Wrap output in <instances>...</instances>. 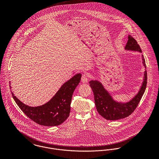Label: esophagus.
<instances>
[{
    "label": "esophagus",
    "mask_w": 159,
    "mask_h": 159,
    "mask_svg": "<svg viewBox=\"0 0 159 159\" xmlns=\"http://www.w3.org/2000/svg\"><path fill=\"white\" fill-rule=\"evenodd\" d=\"M89 80V75L88 73H84L82 75V77H81V81L83 83H87L88 81Z\"/></svg>",
    "instance_id": "obj_1"
}]
</instances>
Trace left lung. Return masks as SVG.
I'll return each instance as SVG.
<instances>
[{
  "label": "left lung",
  "instance_id": "obj_1",
  "mask_svg": "<svg viewBox=\"0 0 159 159\" xmlns=\"http://www.w3.org/2000/svg\"><path fill=\"white\" fill-rule=\"evenodd\" d=\"M125 49L137 51L139 52H142L136 40L130 35L128 36V41L125 47ZM142 60L143 66L146 68L145 60L143 55ZM89 84L93 92L95 104L98 113L107 120H116L128 117L136 109L146 90L147 84V72L146 70H145L143 82L138 93L132 100L127 103H121L115 101L110 93L105 89L103 84L98 81L92 80L89 81Z\"/></svg>",
  "mask_w": 159,
  "mask_h": 159
}]
</instances>
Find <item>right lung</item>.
<instances>
[{
	"mask_svg": "<svg viewBox=\"0 0 159 159\" xmlns=\"http://www.w3.org/2000/svg\"><path fill=\"white\" fill-rule=\"evenodd\" d=\"M81 78V73L75 75L61 86L49 102L39 107L26 105L12 92L11 93L16 104L31 120L41 125L57 126L63 123L69 116L73 93L79 84Z\"/></svg>",
	"mask_w": 159,
	"mask_h": 159,
	"instance_id": "obj_1",
	"label": "right lung"
}]
</instances>
